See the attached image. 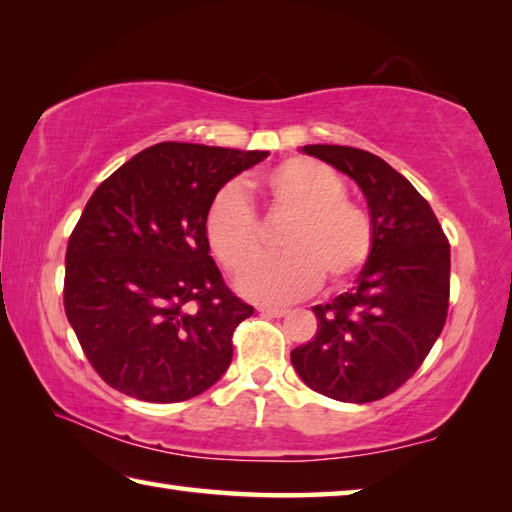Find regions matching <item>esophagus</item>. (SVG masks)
<instances>
[{
  "instance_id": "obj_1",
  "label": "esophagus",
  "mask_w": 512,
  "mask_h": 512,
  "mask_svg": "<svg viewBox=\"0 0 512 512\" xmlns=\"http://www.w3.org/2000/svg\"><path fill=\"white\" fill-rule=\"evenodd\" d=\"M259 313L271 315V318H282V315L288 313V309H284V306H259Z\"/></svg>"
}]
</instances>
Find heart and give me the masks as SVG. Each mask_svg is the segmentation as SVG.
<instances>
[{
	"label": "heart",
	"instance_id": "b5f03b06",
	"mask_svg": "<svg viewBox=\"0 0 512 512\" xmlns=\"http://www.w3.org/2000/svg\"><path fill=\"white\" fill-rule=\"evenodd\" d=\"M259 188L280 215L284 255L257 257L259 228L246 192L228 183L212 197L203 232L215 257L237 271V291L255 302H288L313 291L322 275L342 282L356 275L371 255L374 226L365 210L347 199V183L320 161L293 156L264 174Z\"/></svg>",
	"mask_w": 512,
	"mask_h": 512
}]
</instances>
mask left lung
Instances as JSON below:
<instances>
[{
    "label": "left lung",
    "instance_id": "obj_1",
    "mask_svg": "<svg viewBox=\"0 0 512 512\" xmlns=\"http://www.w3.org/2000/svg\"><path fill=\"white\" fill-rule=\"evenodd\" d=\"M304 154L358 183L374 246L351 291L313 306L318 331L291 351L306 385L342 403H371L414 376L448 318L450 244L414 185L380 156L345 145Z\"/></svg>",
    "mask_w": 512,
    "mask_h": 512
}]
</instances>
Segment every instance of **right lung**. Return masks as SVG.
<instances>
[{
    "instance_id": "add662e5",
    "label": "right lung",
    "mask_w": 512,
    "mask_h": 512,
    "mask_svg": "<svg viewBox=\"0 0 512 512\" xmlns=\"http://www.w3.org/2000/svg\"><path fill=\"white\" fill-rule=\"evenodd\" d=\"M268 152L159 143L91 194L67 246L64 311L98 376L179 403L226 374L253 306L232 295L203 232L224 185Z\"/></svg>"
}]
</instances>
